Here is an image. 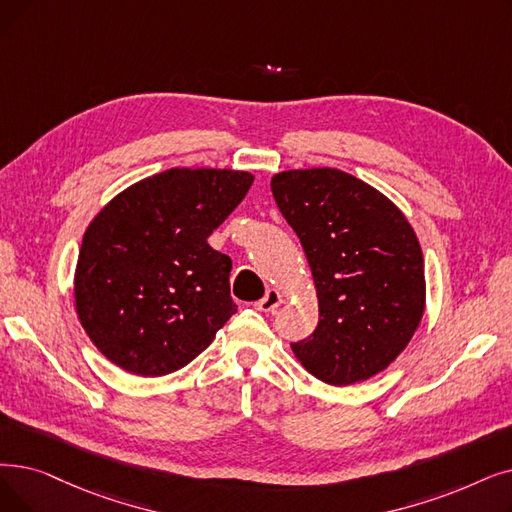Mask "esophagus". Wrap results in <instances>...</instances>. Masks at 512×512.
Segmentation results:
<instances>
[{
    "label": "esophagus",
    "mask_w": 512,
    "mask_h": 512,
    "mask_svg": "<svg viewBox=\"0 0 512 512\" xmlns=\"http://www.w3.org/2000/svg\"><path fill=\"white\" fill-rule=\"evenodd\" d=\"M280 303H282V295L276 291V288H270V291L263 295V299L255 303V307L259 311H265V314H274V311L280 307Z\"/></svg>",
    "instance_id": "esophagus-1"
}]
</instances>
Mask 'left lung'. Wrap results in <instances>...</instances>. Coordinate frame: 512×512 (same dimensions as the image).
I'll return each mask as SVG.
<instances>
[{"label": "left lung", "mask_w": 512, "mask_h": 512, "mask_svg": "<svg viewBox=\"0 0 512 512\" xmlns=\"http://www.w3.org/2000/svg\"><path fill=\"white\" fill-rule=\"evenodd\" d=\"M272 194L318 291L316 330L291 343L299 362L337 387L379 374L410 343L425 311V265L408 219L339 169L282 171L272 177Z\"/></svg>", "instance_id": "1"}]
</instances>
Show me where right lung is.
Segmentation results:
<instances>
[{
    "label": "right lung",
    "instance_id": "1",
    "mask_svg": "<svg viewBox=\"0 0 512 512\" xmlns=\"http://www.w3.org/2000/svg\"><path fill=\"white\" fill-rule=\"evenodd\" d=\"M251 184L247 171L169 169L96 215L79 251L75 303L110 362L138 376L175 372L236 314L232 259L207 238Z\"/></svg>",
    "mask_w": 512,
    "mask_h": 512
}]
</instances>
